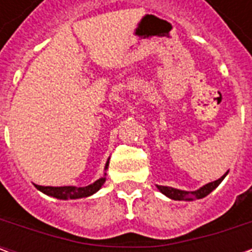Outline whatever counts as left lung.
<instances>
[{"label": "left lung", "instance_id": "obj_1", "mask_svg": "<svg viewBox=\"0 0 252 252\" xmlns=\"http://www.w3.org/2000/svg\"><path fill=\"white\" fill-rule=\"evenodd\" d=\"M228 174V171L225 174L222 175L221 178L219 180L213 181V182H209L206 185L201 186L200 189L193 190V191H188V190H181V189H175V188H170V186H162V185H157L158 190L164 194L166 197H169L171 200L175 201H194V200H200V198H204L206 195L209 194L211 191L216 189L217 186L221 184V181L225 178V175Z\"/></svg>", "mask_w": 252, "mask_h": 252}]
</instances>
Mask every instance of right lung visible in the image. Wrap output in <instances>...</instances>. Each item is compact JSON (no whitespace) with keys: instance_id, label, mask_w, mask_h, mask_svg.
Wrapping results in <instances>:
<instances>
[{"instance_id":"add662e5","label":"right lung","mask_w":252,"mask_h":252,"mask_svg":"<svg viewBox=\"0 0 252 252\" xmlns=\"http://www.w3.org/2000/svg\"><path fill=\"white\" fill-rule=\"evenodd\" d=\"M108 166H109V158L105 163L104 175L88 186H82V188H78V186H35L36 189L40 190L41 193L50 195V197H54V198H58V200H77V198L89 197V195H93L94 193H97L105 184Z\"/></svg>"}]
</instances>
